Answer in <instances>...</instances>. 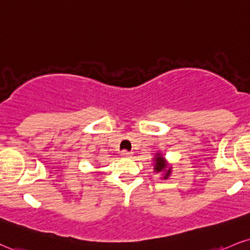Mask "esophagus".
Listing matches in <instances>:
<instances>
[{
    "label": "esophagus",
    "mask_w": 250,
    "mask_h": 250,
    "mask_svg": "<svg viewBox=\"0 0 250 250\" xmlns=\"http://www.w3.org/2000/svg\"><path fill=\"white\" fill-rule=\"evenodd\" d=\"M121 156L122 157H130L131 152L127 151V150H123V151H121Z\"/></svg>",
    "instance_id": "obj_1"
}]
</instances>
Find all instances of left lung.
Masks as SVG:
<instances>
[{
    "label": "left lung",
    "instance_id": "1",
    "mask_svg": "<svg viewBox=\"0 0 250 250\" xmlns=\"http://www.w3.org/2000/svg\"><path fill=\"white\" fill-rule=\"evenodd\" d=\"M155 171L156 172H164V178L167 179L170 176L171 167H167V162L161 155H157L155 158Z\"/></svg>",
    "mask_w": 250,
    "mask_h": 250
}]
</instances>
